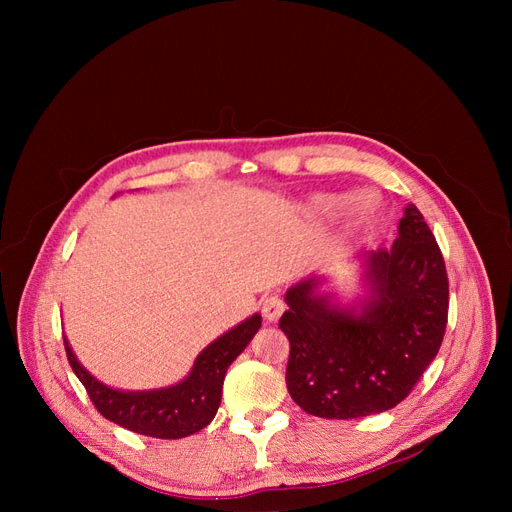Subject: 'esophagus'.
<instances>
[{"label":"esophagus","mask_w":512,"mask_h":512,"mask_svg":"<svg viewBox=\"0 0 512 512\" xmlns=\"http://www.w3.org/2000/svg\"><path fill=\"white\" fill-rule=\"evenodd\" d=\"M262 314H265L269 322H277L284 314V301L280 297H265V301H262Z\"/></svg>","instance_id":"34e87169"}]
</instances>
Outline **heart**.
Returning a JSON list of instances; mask_svg holds the SVG:
<instances>
[{
  "label": "heart",
  "instance_id": "1",
  "mask_svg": "<svg viewBox=\"0 0 512 512\" xmlns=\"http://www.w3.org/2000/svg\"><path fill=\"white\" fill-rule=\"evenodd\" d=\"M346 203V194H320L312 200V215L316 220H333ZM371 213H374V196L369 192H361L359 196L352 198L348 209V224L361 226L365 220L371 218Z\"/></svg>",
  "mask_w": 512,
  "mask_h": 512
}]
</instances>
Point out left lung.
<instances>
[{"instance_id": "8db88e82", "label": "left lung", "mask_w": 512, "mask_h": 512, "mask_svg": "<svg viewBox=\"0 0 512 512\" xmlns=\"http://www.w3.org/2000/svg\"><path fill=\"white\" fill-rule=\"evenodd\" d=\"M363 297L350 305L309 275L286 292L290 397L320 418L380 414L404 401L442 346L448 277L436 237L408 205L391 247L361 250Z\"/></svg>"}]
</instances>
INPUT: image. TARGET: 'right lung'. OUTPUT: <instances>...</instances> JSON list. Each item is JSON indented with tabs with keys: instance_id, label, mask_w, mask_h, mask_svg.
Instances as JSON below:
<instances>
[{
	"instance_id": "add662e5",
	"label": "right lung",
	"mask_w": 512,
	"mask_h": 512,
	"mask_svg": "<svg viewBox=\"0 0 512 512\" xmlns=\"http://www.w3.org/2000/svg\"><path fill=\"white\" fill-rule=\"evenodd\" d=\"M260 324V314L243 320L200 352L181 382L151 391H121L100 382L76 359L66 337L64 344L72 371L104 418L149 438L177 440L192 436L213 421L222 401L226 371L252 342Z\"/></svg>"
}]
</instances>
